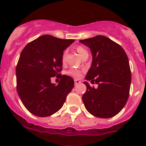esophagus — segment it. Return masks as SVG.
<instances>
[{"label":"esophagus","mask_w":146,"mask_h":146,"mask_svg":"<svg viewBox=\"0 0 146 146\" xmlns=\"http://www.w3.org/2000/svg\"><path fill=\"white\" fill-rule=\"evenodd\" d=\"M75 85H78V84L80 83V81L78 80H75Z\"/></svg>","instance_id":"34e87169"}]
</instances>
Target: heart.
<instances>
[{
    "instance_id": "1",
    "label": "heart",
    "mask_w": 146,
    "mask_h": 146,
    "mask_svg": "<svg viewBox=\"0 0 146 146\" xmlns=\"http://www.w3.org/2000/svg\"><path fill=\"white\" fill-rule=\"evenodd\" d=\"M76 51H77V52L80 55L81 57H82V56H84L85 54H88L87 50H86L85 47H82V45H78L77 47H76ZM65 59H66V52H64L63 53L62 56H61V61H62L63 63H64ZM82 70H79V69H75V68L70 69V70L67 72V74H68V76H72V77L75 78H80L81 76H82Z\"/></svg>"
}]
</instances>
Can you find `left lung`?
<instances>
[{"label":"left lung","instance_id":"1","mask_svg":"<svg viewBox=\"0 0 146 146\" xmlns=\"http://www.w3.org/2000/svg\"><path fill=\"white\" fill-rule=\"evenodd\" d=\"M92 54V63L87 80L97 84V88L87 87L82 95L86 109L101 118L114 117L122 110L129 95L131 74L128 57L120 45L104 36L80 40Z\"/></svg>","mask_w":146,"mask_h":146}]
</instances>
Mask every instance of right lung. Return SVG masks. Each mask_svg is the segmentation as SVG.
Segmentation results:
<instances>
[{
    "instance_id": "obj_1",
    "label": "right lung",
    "mask_w": 146,
    "mask_h": 146,
    "mask_svg": "<svg viewBox=\"0 0 146 146\" xmlns=\"http://www.w3.org/2000/svg\"><path fill=\"white\" fill-rule=\"evenodd\" d=\"M74 41L44 35L21 52L16 67L17 90L25 108L34 115L47 117L60 110L74 87L71 78L59 73L64 50ZM56 75L62 78L57 86L51 82Z\"/></svg>"
}]
</instances>
